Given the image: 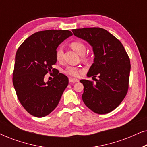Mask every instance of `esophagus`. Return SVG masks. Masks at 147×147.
I'll use <instances>...</instances> for the list:
<instances>
[{
    "label": "esophagus",
    "instance_id": "obj_1",
    "mask_svg": "<svg viewBox=\"0 0 147 147\" xmlns=\"http://www.w3.org/2000/svg\"><path fill=\"white\" fill-rule=\"evenodd\" d=\"M69 81L70 83H76V82H79V80H78V79H75V78H69Z\"/></svg>",
    "mask_w": 147,
    "mask_h": 147
}]
</instances>
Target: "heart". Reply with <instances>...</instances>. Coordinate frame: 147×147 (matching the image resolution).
I'll return each mask as SVG.
<instances>
[{"instance_id":"heart-1","label":"heart","mask_w":147,"mask_h":147,"mask_svg":"<svg viewBox=\"0 0 147 147\" xmlns=\"http://www.w3.org/2000/svg\"><path fill=\"white\" fill-rule=\"evenodd\" d=\"M70 47H71V49L75 51L78 55H83L84 53H86V46L83 42L80 41H73L70 44ZM63 48L61 47H59L57 48V49L56 50L55 53V57L57 61H61L62 58H63ZM85 60H88V57L84 58ZM64 72L66 74L69 76H74V77H78L80 76V73H81V69L78 67H67L66 69L64 70Z\"/></svg>"}]
</instances>
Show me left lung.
Returning <instances> with one entry per match:
<instances>
[{
	"mask_svg": "<svg viewBox=\"0 0 147 147\" xmlns=\"http://www.w3.org/2000/svg\"><path fill=\"white\" fill-rule=\"evenodd\" d=\"M72 32L92 47L95 57L87 76L99 78L95 84L80 80L84 85L83 102L95 113H109L119 106L127 94L129 57L121 42L105 29L90 27L73 29Z\"/></svg>",
	"mask_w": 147,
	"mask_h": 147,
	"instance_id": "8db88e82",
	"label": "left lung"
}]
</instances>
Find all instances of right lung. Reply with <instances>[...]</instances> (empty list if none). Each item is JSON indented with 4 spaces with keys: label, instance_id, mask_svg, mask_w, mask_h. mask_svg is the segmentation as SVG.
<instances>
[{
    "label": "right lung",
    "instance_id": "obj_1",
    "mask_svg": "<svg viewBox=\"0 0 147 147\" xmlns=\"http://www.w3.org/2000/svg\"><path fill=\"white\" fill-rule=\"evenodd\" d=\"M73 34L68 30H46L33 34L17 49L13 82L16 94L24 108L36 117L51 113L68 85L67 77L53 68L58 45ZM54 72L53 80L44 78Z\"/></svg>",
    "mask_w": 147,
    "mask_h": 147
}]
</instances>
